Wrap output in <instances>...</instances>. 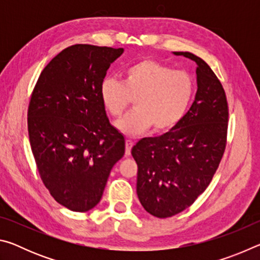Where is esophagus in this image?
<instances>
[{"mask_svg":"<svg viewBox=\"0 0 260 260\" xmlns=\"http://www.w3.org/2000/svg\"><path fill=\"white\" fill-rule=\"evenodd\" d=\"M125 143H126L125 155H126V156H129V155H131V150H132V148H133L134 143H133V141H132V140H126Z\"/></svg>","mask_w":260,"mask_h":260,"instance_id":"obj_1","label":"esophagus"}]
</instances>
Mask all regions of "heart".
<instances>
[{"label":"heart","instance_id":"b5f03b06","mask_svg":"<svg viewBox=\"0 0 260 260\" xmlns=\"http://www.w3.org/2000/svg\"><path fill=\"white\" fill-rule=\"evenodd\" d=\"M190 76L152 59L136 61L122 73L121 82L107 78L101 85V101L110 116L119 118L134 100L135 110L117 122L127 135H140L152 126L165 132L178 124L192 98Z\"/></svg>","mask_w":260,"mask_h":260}]
</instances>
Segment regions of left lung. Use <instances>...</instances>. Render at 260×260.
Listing matches in <instances>:
<instances>
[{
  "label": "left lung",
  "instance_id": "1",
  "mask_svg": "<svg viewBox=\"0 0 260 260\" xmlns=\"http://www.w3.org/2000/svg\"><path fill=\"white\" fill-rule=\"evenodd\" d=\"M173 54L197 64L195 101L170 132L140 140L132 149L139 200L157 218L186 210L208 188L227 140L228 104L221 82L200 57L188 51Z\"/></svg>",
  "mask_w": 260,
  "mask_h": 260
}]
</instances>
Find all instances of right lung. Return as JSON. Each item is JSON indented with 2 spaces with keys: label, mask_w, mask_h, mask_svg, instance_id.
Listing matches in <instances>:
<instances>
[{
  "label": "right lung",
  "mask_w": 260,
  "mask_h": 260,
  "mask_svg": "<svg viewBox=\"0 0 260 260\" xmlns=\"http://www.w3.org/2000/svg\"><path fill=\"white\" fill-rule=\"evenodd\" d=\"M122 48L74 45L43 69L27 126L39 173L56 202L74 212L99 204L125 139L110 124L101 85Z\"/></svg>",
  "instance_id": "right-lung-1"
}]
</instances>
